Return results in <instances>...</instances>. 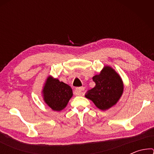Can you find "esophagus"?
I'll list each match as a JSON object with an SVG mask.
<instances>
[{
    "label": "esophagus",
    "mask_w": 154,
    "mask_h": 154,
    "mask_svg": "<svg viewBox=\"0 0 154 154\" xmlns=\"http://www.w3.org/2000/svg\"><path fill=\"white\" fill-rule=\"evenodd\" d=\"M84 91V88L82 87L80 88H77L75 90V94L76 95H82L83 94V92Z\"/></svg>",
    "instance_id": "34e87169"
}]
</instances>
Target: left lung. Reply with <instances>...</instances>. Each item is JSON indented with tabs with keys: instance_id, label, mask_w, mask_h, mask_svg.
<instances>
[{
	"instance_id": "8db88e82",
	"label": "left lung",
	"mask_w": 154,
	"mask_h": 154,
	"mask_svg": "<svg viewBox=\"0 0 154 154\" xmlns=\"http://www.w3.org/2000/svg\"><path fill=\"white\" fill-rule=\"evenodd\" d=\"M96 85L88 91L85 97L100 110H107L118 102L123 94L124 84L120 76L111 66H105L100 74L92 77Z\"/></svg>"
}]
</instances>
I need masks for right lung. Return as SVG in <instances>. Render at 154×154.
<instances>
[{"label": "right lung", "instance_id": "add662e5", "mask_svg": "<svg viewBox=\"0 0 154 154\" xmlns=\"http://www.w3.org/2000/svg\"><path fill=\"white\" fill-rule=\"evenodd\" d=\"M42 93L45 103L56 111L66 107L72 96V90L69 85L51 76L47 78Z\"/></svg>", "mask_w": 154, "mask_h": 154}]
</instances>
